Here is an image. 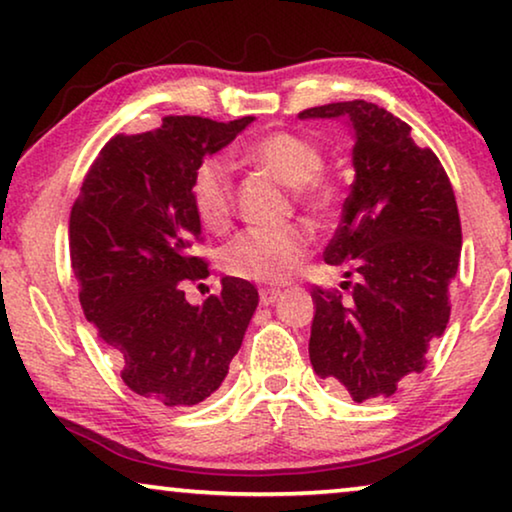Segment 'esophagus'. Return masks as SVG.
<instances>
[{"instance_id": "esophagus-1", "label": "esophagus", "mask_w": 512, "mask_h": 512, "mask_svg": "<svg viewBox=\"0 0 512 512\" xmlns=\"http://www.w3.org/2000/svg\"><path fill=\"white\" fill-rule=\"evenodd\" d=\"M280 297V290L276 287H264V290H259V301H262V306H273Z\"/></svg>"}]
</instances>
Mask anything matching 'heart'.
<instances>
[{
    "mask_svg": "<svg viewBox=\"0 0 512 512\" xmlns=\"http://www.w3.org/2000/svg\"><path fill=\"white\" fill-rule=\"evenodd\" d=\"M243 160L278 178L301 204L325 208L334 190L320 176L325 157L315 143L297 134L276 132L264 136L243 150ZM194 213L208 229H225L234 211V183L229 164L222 157H206L194 169L190 183ZM308 250V232L299 225L250 227L236 234L220 250V266L229 276L253 283H285L299 269Z\"/></svg>",
    "mask_w": 512,
    "mask_h": 512,
    "instance_id": "heart-1",
    "label": "heart"
}]
</instances>
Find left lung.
<instances>
[{
  "label": "left lung",
  "instance_id": "obj_1",
  "mask_svg": "<svg viewBox=\"0 0 512 512\" xmlns=\"http://www.w3.org/2000/svg\"><path fill=\"white\" fill-rule=\"evenodd\" d=\"M299 118H343L355 136V181L325 262L350 266L345 276L357 273V283H343L350 299L313 287V371L357 403L392 397L401 378L424 371L450 320L462 253L455 192L438 157L376 104H325Z\"/></svg>",
  "mask_w": 512,
  "mask_h": 512
}]
</instances>
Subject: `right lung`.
I'll list each match as a JSON object with an SVG mask.
<instances>
[{"label": "right lung", "mask_w": 512, "mask_h": 512, "mask_svg": "<svg viewBox=\"0 0 512 512\" xmlns=\"http://www.w3.org/2000/svg\"><path fill=\"white\" fill-rule=\"evenodd\" d=\"M253 120L167 115L153 132L113 136L71 208L81 308L139 397L164 406L204 401L246 336L259 301L255 285L225 276L218 297L201 306L187 304L183 287L208 276L204 259L192 255L201 234L190 197L194 169Z\"/></svg>", "instance_id": "add662e5"}]
</instances>
